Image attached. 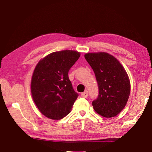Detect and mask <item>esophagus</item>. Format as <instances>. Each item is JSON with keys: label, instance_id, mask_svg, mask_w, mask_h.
I'll return each mask as SVG.
<instances>
[{"label": "esophagus", "instance_id": "1", "mask_svg": "<svg viewBox=\"0 0 152 152\" xmlns=\"http://www.w3.org/2000/svg\"><path fill=\"white\" fill-rule=\"evenodd\" d=\"M88 95V92L87 91H85L84 92L81 93V96H82V97H83V98H87Z\"/></svg>", "mask_w": 152, "mask_h": 152}]
</instances>
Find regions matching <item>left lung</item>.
I'll use <instances>...</instances> for the list:
<instances>
[{
	"label": "left lung",
	"instance_id": "left-lung-1",
	"mask_svg": "<svg viewBox=\"0 0 152 152\" xmlns=\"http://www.w3.org/2000/svg\"><path fill=\"white\" fill-rule=\"evenodd\" d=\"M98 82L99 94L92 102L94 111L107 118L115 117L125 107L131 92V83L125 68L107 52L85 54Z\"/></svg>",
	"mask_w": 152,
	"mask_h": 152
}]
</instances>
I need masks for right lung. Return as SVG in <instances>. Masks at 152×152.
I'll list each match as a JSON object with an SVG mask.
<instances>
[{"instance_id": "1", "label": "right lung", "mask_w": 152, "mask_h": 152, "mask_svg": "<svg viewBox=\"0 0 152 152\" xmlns=\"http://www.w3.org/2000/svg\"><path fill=\"white\" fill-rule=\"evenodd\" d=\"M80 56L75 50L54 52L37 64L31 92L37 108L48 118L61 119L72 111L79 95L73 88L68 72Z\"/></svg>"}]
</instances>
